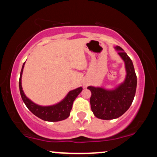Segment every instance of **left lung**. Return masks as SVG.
I'll list each match as a JSON object with an SVG mask.
<instances>
[{
  "instance_id": "1",
  "label": "left lung",
  "mask_w": 157,
  "mask_h": 157,
  "mask_svg": "<svg viewBox=\"0 0 157 157\" xmlns=\"http://www.w3.org/2000/svg\"><path fill=\"white\" fill-rule=\"evenodd\" d=\"M124 60L126 69L125 80L113 90L89 86L91 92L90 98L91 111L96 117L113 120L120 117L130 108L136 89V75L132 60L120 46L115 47Z\"/></svg>"
}]
</instances>
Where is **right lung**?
Returning <instances> with one entry per match:
<instances>
[{
    "label": "right lung",
    "mask_w": 157,
    "mask_h": 157,
    "mask_svg": "<svg viewBox=\"0 0 157 157\" xmlns=\"http://www.w3.org/2000/svg\"><path fill=\"white\" fill-rule=\"evenodd\" d=\"M24 63L23 64L22 69L21 71V76L19 80V89L21 97L23 102L28 109L31 112L39 117L41 120L48 122H57L66 120L70 115L71 110L72 109L73 102L78 96L79 94L82 91V88L80 87L69 91L66 97L62 101L54 105L50 106H40L34 103L29 98H27L23 92L22 86H21V77H22L23 69L24 67Z\"/></svg>",
    "instance_id": "obj_1"
}]
</instances>
